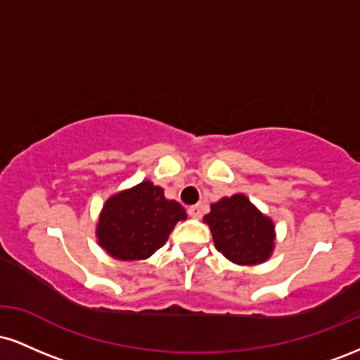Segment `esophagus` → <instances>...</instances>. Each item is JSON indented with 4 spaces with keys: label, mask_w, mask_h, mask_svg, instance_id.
I'll return each mask as SVG.
<instances>
[{
    "label": "esophagus",
    "mask_w": 360,
    "mask_h": 360,
    "mask_svg": "<svg viewBox=\"0 0 360 360\" xmlns=\"http://www.w3.org/2000/svg\"><path fill=\"white\" fill-rule=\"evenodd\" d=\"M188 213H189V217H191V218H201V214H203V206H201V205L189 206Z\"/></svg>",
    "instance_id": "esophagus-1"
}]
</instances>
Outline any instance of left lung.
Instances as JSON below:
<instances>
[{"label":"left lung","mask_w":360,"mask_h":360,"mask_svg":"<svg viewBox=\"0 0 360 360\" xmlns=\"http://www.w3.org/2000/svg\"><path fill=\"white\" fill-rule=\"evenodd\" d=\"M203 221L214 247L237 266H259L271 259L276 247V225L245 194L225 196L210 206Z\"/></svg>","instance_id":"8db88e82"}]
</instances>
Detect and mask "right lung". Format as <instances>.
<instances>
[{
    "mask_svg": "<svg viewBox=\"0 0 360 360\" xmlns=\"http://www.w3.org/2000/svg\"><path fill=\"white\" fill-rule=\"evenodd\" d=\"M186 210L164 196L152 181L111 194L96 221V240L110 257L123 262L146 260L167 242Z\"/></svg>",
    "mask_w": 360,
    "mask_h": 360,
    "instance_id": "obj_1",
    "label": "right lung"
}]
</instances>
